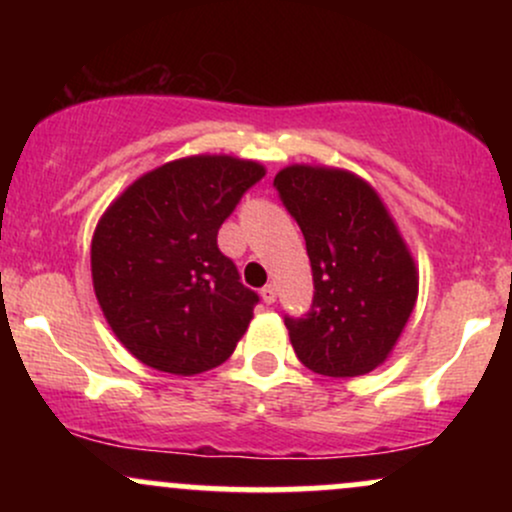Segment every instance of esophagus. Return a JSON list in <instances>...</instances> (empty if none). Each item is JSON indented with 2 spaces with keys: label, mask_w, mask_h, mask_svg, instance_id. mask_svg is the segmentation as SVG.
Listing matches in <instances>:
<instances>
[{
  "label": "esophagus",
  "mask_w": 512,
  "mask_h": 512,
  "mask_svg": "<svg viewBox=\"0 0 512 512\" xmlns=\"http://www.w3.org/2000/svg\"><path fill=\"white\" fill-rule=\"evenodd\" d=\"M262 301L267 305H272L276 301V286L274 284H267L262 289Z\"/></svg>",
  "instance_id": "34e87169"
}]
</instances>
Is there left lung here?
I'll use <instances>...</instances> for the list:
<instances>
[{
    "instance_id": "obj_1",
    "label": "left lung",
    "mask_w": 512,
    "mask_h": 512,
    "mask_svg": "<svg viewBox=\"0 0 512 512\" xmlns=\"http://www.w3.org/2000/svg\"><path fill=\"white\" fill-rule=\"evenodd\" d=\"M281 202L301 226L315 296L286 317L305 368L330 378L366 375L395 349L419 296V269L373 185L330 166L281 168Z\"/></svg>"
}]
</instances>
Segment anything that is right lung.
I'll return each instance as SVG.
<instances>
[{"label": "right lung", "mask_w": 512, "mask_h": 512, "mask_svg": "<svg viewBox=\"0 0 512 512\" xmlns=\"http://www.w3.org/2000/svg\"><path fill=\"white\" fill-rule=\"evenodd\" d=\"M264 173L226 154L178 158L105 209L91 240L93 291L115 337L149 368L197 375L236 351L260 298L216 236Z\"/></svg>", "instance_id": "1"}]
</instances>
